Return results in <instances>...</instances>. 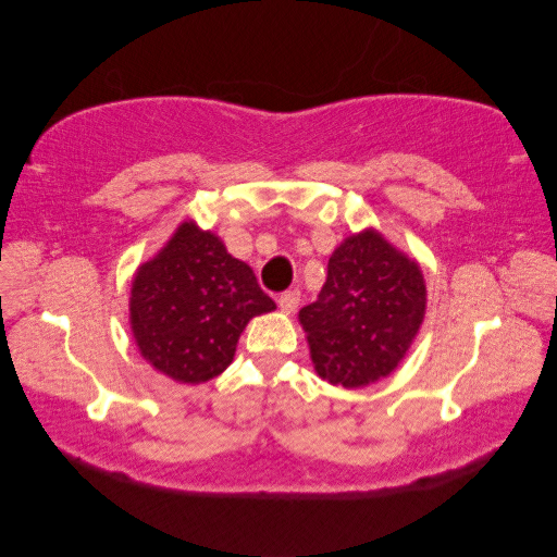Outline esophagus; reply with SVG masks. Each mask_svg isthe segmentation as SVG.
Segmentation results:
<instances>
[{
    "label": "esophagus",
    "mask_w": 557,
    "mask_h": 557,
    "mask_svg": "<svg viewBox=\"0 0 557 557\" xmlns=\"http://www.w3.org/2000/svg\"><path fill=\"white\" fill-rule=\"evenodd\" d=\"M299 292L297 289H289V292H282L280 297H277V304H280V309H282V313H292L294 309H297L299 306Z\"/></svg>",
    "instance_id": "1"
}]
</instances>
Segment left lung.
<instances>
[{"instance_id": "1", "label": "left lung", "mask_w": 557, "mask_h": 557, "mask_svg": "<svg viewBox=\"0 0 557 557\" xmlns=\"http://www.w3.org/2000/svg\"><path fill=\"white\" fill-rule=\"evenodd\" d=\"M425 311L419 265L363 232L330 256L318 299L299 311L323 381L361 387L397 369Z\"/></svg>"}]
</instances>
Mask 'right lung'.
Listing matches in <instances>:
<instances>
[{
  "label": "right lung",
  "instance_id": "obj_1",
  "mask_svg": "<svg viewBox=\"0 0 557 557\" xmlns=\"http://www.w3.org/2000/svg\"><path fill=\"white\" fill-rule=\"evenodd\" d=\"M275 309L253 270L215 234L184 222L168 246L138 268L132 327L140 354L180 383H206L234 359L253 315Z\"/></svg>",
  "mask_w": 557,
  "mask_h": 557
}]
</instances>
